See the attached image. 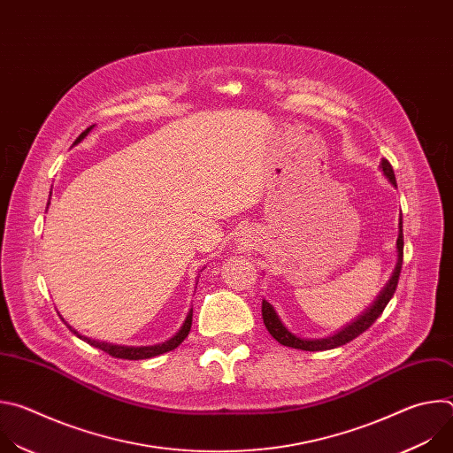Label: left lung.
<instances>
[{"mask_svg": "<svg viewBox=\"0 0 453 453\" xmlns=\"http://www.w3.org/2000/svg\"><path fill=\"white\" fill-rule=\"evenodd\" d=\"M380 170L383 172V175L391 180V184L396 186V177H395V170L391 166V163L387 159H381L380 163ZM400 233H398V240H396V252H398V262L395 267V273L383 287V290L380 292V296L376 297V301L371 304V308H367L355 322L348 325L346 328H342L339 334L325 337V339H303L299 335H294L292 332H288V328L283 325V320L280 319V315L276 313L274 306L264 299L262 303V317L265 322V328L269 330V334L283 346L294 348V349H303V351H325V349H334L339 346H344L348 342H351L353 339H357L360 334H364L365 330L371 328L372 322L381 315V311L385 310L387 303L391 301V297L396 292L398 287V280H400V273H402V264H403V222L400 219Z\"/></svg>", "mask_w": 453, "mask_h": 453, "instance_id": "8db88e82", "label": "left lung"}]
</instances>
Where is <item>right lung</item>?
Returning <instances> with one entry per match:
<instances>
[{"mask_svg": "<svg viewBox=\"0 0 453 453\" xmlns=\"http://www.w3.org/2000/svg\"><path fill=\"white\" fill-rule=\"evenodd\" d=\"M93 127H95V125H91V127L86 128V131L75 140V145L81 143V142L89 134V131H91ZM50 196H51V193H50ZM48 204H50V203H48ZM191 317H193V308L188 311L186 320L182 322L180 330H179L170 341L161 342V344H154V346H121V344H111V342H104V341H95V339L84 337V335H81L77 330H73L70 325H68V328H70L79 339H82L84 342H88V344H91V346H95V348H98V349L109 353L111 357L125 358V360H143V358H152V357H157V355H163V353H166V351L175 349V348L188 337V334H189V330H191Z\"/></svg>", "mask_w": 453, "mask_h": 453, "instance_id": "obj_1", "label": "right lung"}]
</instances>
